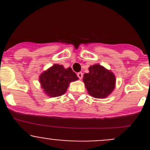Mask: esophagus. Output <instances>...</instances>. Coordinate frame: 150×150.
<instances>
[{"label":"esophagus","instance_id":"esophagus-1","mask_svg":"<svg viewBox=\"0 0 150 150\" xmlns=\"http://www.w3.org/2000/svg\"><path fill=\"white\" fill-rule=\"evenodd\" d=\"M77 75H78V78H79L81 80L83 78V72H78V74H77Z\"/></svg>","mask_w":150,"mask_h":150}]
</instances>
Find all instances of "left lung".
I'll return each instance as SVG.
<instances>
[{"mask_svg": "<svg viewBox=\"0 0 150 150\" xmlns=\"http://www.w3.org/2000/svg\"><path fill=\"white\" fill-rule=\"evenodd\" d=\"M88 70L83 79L88 93L96 99L107 98L115 88V75L99 64L90 66Z\"/></svg>", "mask_w": 150, "mask_h": 150, "instance_id": "obj_1", "label": "left lung"}]
</instances>
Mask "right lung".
I'll use <instances>...</instances> for the list:
<instances>
[{"label": "right lung", "mask_w": 150, "mask_h": 150, "mask_svg": "<svg viewBox=\"0 0 150 150\" xmlns=\"http://www.w3.org/2000/svg\"><path fill=\"white\" fill-rule=\"evenodd\" d=\"M76 74L71 67L55 64L39 76V82L44 93L50 97H57L64 94L71 82L78 81Z\"/></svg>", "instance_id": "1"}]
</instances>
